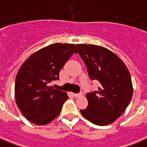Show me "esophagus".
<instances>
[{"label":"esophagus","mask_w":147,"mask_h":147,"mask_svg":"<svg viewBox=\"0 0 147 147\" xmlns=\"http://www.w3.org/2000/svg\"><path fill=\"white\" fill-rule=\"evenodd\" d=\"M72 95H73L75 98H78V97H80V96L83 95V93H79V94H72Z\"/></svg>","instance_id":"esophagus-1"}]
</instances>
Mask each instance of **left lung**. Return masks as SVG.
Returning a JSON list of instances; mask_svg holds the SVG:
<instances>
[{
	"mask_svg": "<svg viewBox=\"0 0 147 147\" xmlns=\"http://www.w3.org/2000/svg\"><path fill=\"white\" fill-rule=\"evenodd\" d=\"M76 46L90 80L101 83L98 90L86 94L87 108L80 112L96 125H108L120 117L132 98L129 71L123 61L108 49L86 44Z\"/></svg>",
	"mask_w": 147,
	"mask_h": 147,
	"instance_id": "1",
	"label": "left lung"
}]
</instances>
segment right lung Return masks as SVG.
Wrapping results in <instances>:
<instances>
[{
    "instance_id": "add662e5",
    "label": "right lung",
    "mask_w": 147,
    "mask_h": 147,
    "mask_svg": "<svg viewBox=\"0 0 147 147\" xmlns=\"http://www.w3.org/2000/svg\"><path fill=\"white\" fill-rule=\"evenodd\" d=\"M77 53L74 44L55 43L35 52L22 64L16 78L15 96L27 120L45 125L58 117L68 96L49 84L59 80L61 68Z\"/></svg>"
}]
</instances>
